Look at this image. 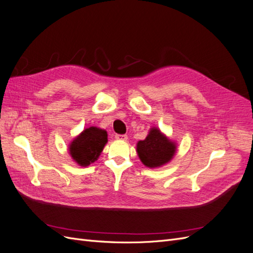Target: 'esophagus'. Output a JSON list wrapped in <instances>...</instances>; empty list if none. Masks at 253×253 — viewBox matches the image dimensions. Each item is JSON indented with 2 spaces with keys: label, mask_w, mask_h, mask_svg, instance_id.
Returning <instances> with one entry per match:
<instances>
[{
  "label": "esophagus",
  "mask_w": 253,
  "mask_h": 253,
  "mask_svg": "<svg viewBox=\"0 0 253 253\" xmlns=\"http://www.w3.org/2000/svg\"><path fill=\"white\" fill-rule=\"evenodd\" d=\"M115 138L117 140H121V141H126L127 140V136L126 135H116Z\"/></svg>",
  "instance_id": "34e87169"
}]
</instances>
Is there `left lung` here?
Listing matches in <instances>:
<instances>
[{
  "mask_svg": "<svg viewBox=\"0 0 253 253\" xmlns=\"http://www.w3.org/2000/svg\"><path fill=\"white\" fill-rule=\"evenodd\" d=\"M177 151V143L170 139L157 126H152L145 139L136 144L140 162L150 169L169 164Z\"/></svg>",
  "mask_w": 253,
  "mask_h": 253,
  "instance_id": "obj_1",
  "label": "left lung"
}]
</instances>
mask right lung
Returning a JSON list of instances; mask_svg holds the SVG:
<instances>
[{
    "label": "right lung",
    "mask_w": 253,
    "mask_h": 253,
    "mask_svg": "<svg viewBox=\"0 0 253 253\" xmlns=\"http://www.w3.org/2000/svg\"><path fill=\"white\" fill-rule=\"evenodd\" d=\"M108 143V132L98 126H88L68 144V154L80 167H88L100 156Z\"/></svg>",
    "instance_id": "add662e5"
}]
</instances>
